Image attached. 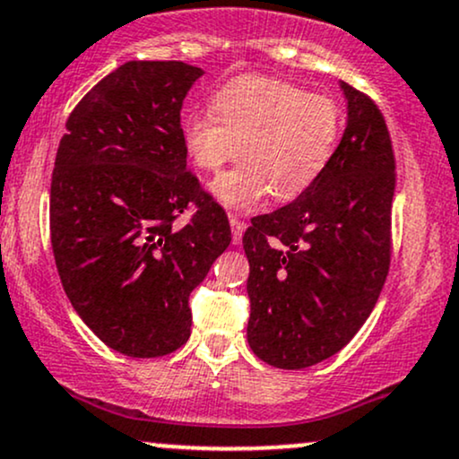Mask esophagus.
<instances>
[{"label": "esophagus", "instance_id": "esophagus-1", "mask_svg": "<svg viewBox=\"0 0 459 459\" xmlns=\"http://www.w3.org/2000/svg\"><path fill=\"white\" fill-rule=\"evenodd\" d=\"M230 230H233V244H239L241 237H244L246 222L237 218V215H230Z\"/></svg>", "mask_w": 459, "mask_h": 459}]
</instances>
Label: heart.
I'll return each instance as SVG.
<instances>
[{
	"mask_svg": "<svg viewBox=\"0 0 459 459\" xmlns=\"http://www.w3.org/2000/svg\"><path fill=\"white\" fill-rule=\"evenodd\" d=\"M341 131L336 99L263 75L233 79L215 94L213 109H192L181 120L189 160L203 170L218 172L241 151L244 161L212 183L213 196L230 209L307 192L330 163Z\"/></svg>",
	"mask_w": 459,
	"mask_h": 459,
	"instance_id": "heart-1",
	"label": "heart"
}]
</instances>
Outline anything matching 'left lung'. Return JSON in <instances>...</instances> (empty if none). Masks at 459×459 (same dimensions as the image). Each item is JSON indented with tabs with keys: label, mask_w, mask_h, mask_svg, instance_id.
Masks as SVG:
<instances>
[{
	"label": "left lung",
	"mask_w": 459,
	"mask_h": 459,
	"mask_svg": "<svg viewBox=\"0 0 459 459\" xmlns=\"http://www.w3.org/2000/svg\"><path fill=\"white\" fill-rule=\"evenodd\" d=\"M347 127L317 181L293 203L256 215L247 343L267 365L307 368L362 328L391 265L394 155L377 105L341 82Z\"/></svg>",
	"instance_id": "1"
}]
</instances>
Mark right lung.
<instances>
[{"label": "right lung", "mask_w": 459, "mask_h": 459, "mask_svg": "<svg viewBox=\"0 0 459 459\" xmlns=\"http://www.w3.org/2000/svg\"><path fill=\"white\" fill-rule=\"evenodd\" d=\"M186 62H125L66 120L51 177V247L83 324L131 358L189 339V293L230 244L224 209L187 170ZM195 207L183 227L178 215Z\"/></svg>", "instance_id": "obj_1"}]
</instances>
